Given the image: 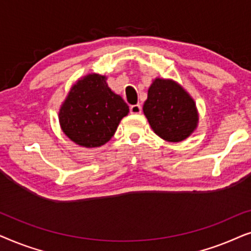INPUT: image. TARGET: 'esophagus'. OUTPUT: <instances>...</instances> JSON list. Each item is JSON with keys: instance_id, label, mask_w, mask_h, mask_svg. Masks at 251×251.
Here are the masks:
<instances>
[{"instance_id": "obj_1", "label": "esophagus", "mask_w": 251, "mask_h": 251, "mask_svg": "<svg viewBox=\"0 0 251 251\" xmlns=\"http://www.w3.org/2000/svg\"><path fill=\"white\" fill-rule=\"evenodd\" d=\"M130 113H131V114H140V113H142V106L139 104L130 106Z\"/></svg>"}]
</instances>
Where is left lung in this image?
Segmentation results:
<instances>
[{"mask_svg":"<svg viewBox=\"0 0 251 251\" xmlns=\"http://www.w3.org/2000/svg\"><path fill=\"white\" fill-rule=\"evenodd\" d=\"M143 111L153 131L167 142H181L198 126L194 100L173 80L157 77L153 81Z\"/></svg>","mask_w":251,"mask_h":251,"instance_id":"8db88e82","label":"left lung"}]
</instances>
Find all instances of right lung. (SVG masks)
Here are the masks:
<instances>
[{"mask_svg":"<svg viewBox=\"0 0 251 251\" xmlns=\"http://www.w3.org/2000/svg\"><path fill=\"white\" fill-rule=\"evenodd\" d=\"M129 106L108 88L106 76L88 74L78 80L59 109L65 135L84 147H99L114 136Z\"/></svg>","mask_w":251,"mask_h":251,"instance_id":"obj_1","label":"right lung"}]
</instances>
